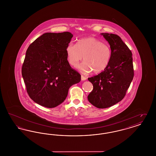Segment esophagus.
Masks as SVG:
<instances>
[{"label":"esophagus","mask_w":156,"mask_h":156,"mask_svg":"<svg viewBox=\"0 0 156 156\" xmlns=\"http://www.w3.org/2000/svg\"><path fill=\"white\" fill-rule=\"evenodd\" d=\"M87 80V78L83 76V75H81V80L82 81H85Z\"/></svg>","instance_id":"1"}]
</instances>
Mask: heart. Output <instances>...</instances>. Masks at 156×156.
I'll return each mask as SVG.
<instances>
[{"mask_svg":"<svg viewBox=\"0 0 156 156\" xmlns=\"http://www.w3.org/2000/svg\"><path fill=\"white\" fill-rule=\"evenodd\" d=\"M66 52L68 63L72 66H76L83 56L84 61L76 68L83 73L92 71L95 74L102 72L108 66L111 57L109 46L94 37L80 39L75 45L69 43Z\"/></svg>","mask_w":156,"mask_h":156,"instance_id":"heart-1","label":"heart"}]
</instances>
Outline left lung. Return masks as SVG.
Here are the masks:
<instances>
[{
    "instance_id": "obj_1",
    "label": "left lung",
    "mask_w": 156,
    "mask_h": 156,
    "mask_svg": "<svg viewBox=\"0 0 156 156\" xmlns=\"http://www.w3.org/2000/svg\"><path fill=\"white\" fill-rule=\"evenodd\" d=\"M110 45L111 57L104 71L88 78L93 90L88 101L98 108L111 107L122 101L134 76L132 54L119 36L101 34Z\"/></svg>"
}]
</instances>
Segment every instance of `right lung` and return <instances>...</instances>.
<instances>
[{"label": "right lung", "instance_id": "obj_1", "mask_svg": "<svg viewBox=\"0 0 156 156\" xmlns=\"http://www.w3.org/2000/svg\"><path fill=\"white\" fill-rule=\"evenodd\" d=\"M69 32L46 33L28 47L22 69L27 92L36 103L55 108L66 99L68 89L81 81V75L67 60Z\"/></svg>", "mask_w": 156, "mask_h": 156}]
</instances>
